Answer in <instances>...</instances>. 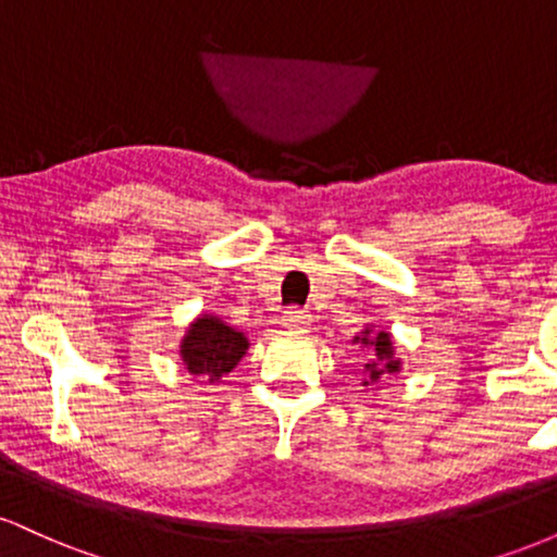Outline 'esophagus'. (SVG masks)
<instances>
[{"instance_id":"esophagus-1","label":"esophagus","mask_w":557,"mask_h":557,"mask_svg":"<svg viewBox=\"0 0 557 557\" xmlns=\"http://www.w3.org/2000/svg\"><path fill=\"white\" fill-rule=\"evenodd\" d=\"M283 327L285 330H306L311 327V314L300 309H287L283 314Z\"/></svg>"}]
</instances>
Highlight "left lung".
Returning <instances> with one entry per match:
<instances>
[{
    "mask_svg": "<svg viewBox=\"0 0 557 557\" xmlns=\"http://www.w3.org/2000/svg\"><path fill=\"white\" fill-rule=\"evenodd\" d=\"M354 343H361V348H369V361L363 363L361 385L374 387L380 385L385 376H393L400 372V359L395 356V343L393 335L385 330H372L367 327L361 335L354 337Z\"/></svg>",
    "mask_w": 557,
    "mask_h": 557,
    "instance_id": "8db88e82",
    "label": "left lung"
}]
</instances>
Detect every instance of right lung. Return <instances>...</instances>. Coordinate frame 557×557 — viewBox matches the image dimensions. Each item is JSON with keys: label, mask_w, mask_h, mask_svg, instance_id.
Masks as SVG:
<instances>
[{"label": "right lung", "mask_w": 557, "mask_h": 557, "mask_svg": "<svg viewBox=\"0 0 557 557\" xmlns=\"http://www.w3.org/2000/svg\"><path fill=\"white\" fill-rule=\"evenodd\" d=\"M246 350L248 337L214 314L196 317L181 341L183 367L188 374L207 376V382H216L233 372Z\"/></svg>", "instance_id": "add662e5"}]
</instances>
